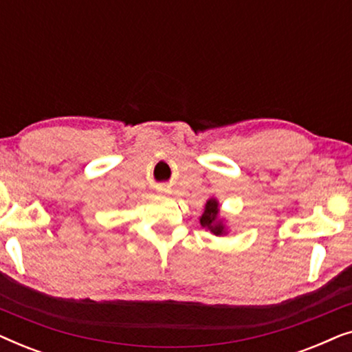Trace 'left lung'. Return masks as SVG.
<instances>
[{
    "label": "left lung",
    "mask_w": 352,
    "mask_h": 352,
    "mask_svg": "<svg viewBox=\"0 0 352 352\" xmlns=\"http://www.w3.org/2000/svg\"><path fill=\"white\" fill-rule=\"evenodd\" d=\"M218 213H219L218 201H216L214 199H210L205 205V211L200 218V224H201V228L210 229V232H213L214 235H223L226 232V228H224V224L219 221Z\"/></svg>",
    "instance_id": "1"
}]
</instances>
